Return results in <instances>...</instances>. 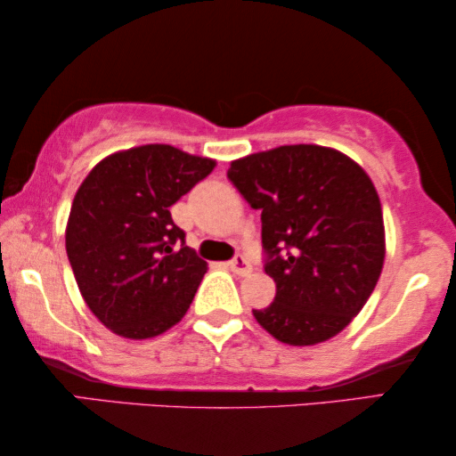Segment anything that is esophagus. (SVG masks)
Listing matches in <instances>:
<instances>
[{
	"label": "esophagus",
	"mask_w": 456,
	"mask_h": 456,
	"mask_svg": "<svg viewBox=\"0 0 456 456\" xmlns=\"http://www.w3.org/2000/svg\"><path fill=\"white\" fill-rule=\"evenodd\" d=\"M230 270H232L236 276H248V273H251V264H248V261L242 257V255H236V257L230 261Z\"/></svg>",
	"instance_id": "1"
}]
</instances>
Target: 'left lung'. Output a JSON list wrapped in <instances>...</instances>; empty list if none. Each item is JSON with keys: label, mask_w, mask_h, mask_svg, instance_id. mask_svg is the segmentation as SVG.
Wrapping results in <instances>:
<instances>
[{"label": "left lung", "mask_w": 456, "mask_h": 456, "mask_svg": "<svg viewBox=\"0 0 456 456\" xmlns=\"http://www.w3.org/2000/svg\"><path fill=\"white\" fill-rule=\"evenodd\" d=\"M228 178L261 211L265 273L276 297L253 315L273 338L311 346L342 332L376 289L386 257L378 191L348 155L282 145L230 164Z\"/></svg>", "instance_id": "1"}]
</instances>
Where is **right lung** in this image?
<instances>
[{
  "instance_id": "1",
  "label": "right lung",
  "mask_w": 456,
  "mask_h": 456,
  "mask_svg": "<svg viewBox=\"0 0 456 456\" xmlns=\"http://www.w3.org/2000/svg\"><path fill=\"white\" fill-rule=\"evenodd\" d=\"M214 167L155 142L108 155L78 186L66 253L85 303L114 334L153 338L189 311L208 264L184 245L170 208Z\"/></svg>"
}]
</instances>
